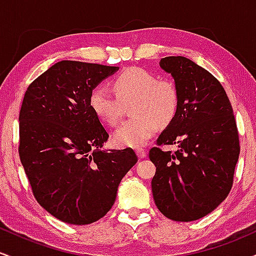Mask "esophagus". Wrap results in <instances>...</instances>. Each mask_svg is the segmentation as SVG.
I'll use <instances>...</instances> for the list:
<instances>
[{
    "instance_id": "esophagus-1",
    "label": "esophagus",
    "mask_w": 256,
    "mask_h": 256,
    "mask_svg": "<svg viewBox=\"0 0 256 256\" xmlns=\"http://www.w3.org/2000/svg\"><path fill=\"white\" fill-rule=\"evenodd\" d=\"M136 152H137V156L140 158H146V152L144 150V149H142V148L137 149Z\"/></svg>"
}]
</instances>
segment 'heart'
Instances as JSON below:
<instances>
[{
	"instance_id": "obj_1",
	"label": "heart",
	"mask_w": 256,
	"mask_h": 256,
	"mask_svg": "<svg viewBox=\"0 0 256 256\" xmlns=\"http://www.w3.org/2000/svg\"><path fill=\"white\" fill-rule=\"evenodd\" d=\"M114 95L102 86L91 90L89 107L108 126H116L122 118V104L134 101V118L122 124L114 134L116 146L138 148L167 126L177 116L179 91L170 79H158L142 67H128L112 80Z\"/></svg>"
}]
</instances>
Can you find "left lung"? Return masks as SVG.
Returning <instances> with one entry per match:
<instances>
[{
  "label": "left lung",
  "instance_id": "obj_1",
  "mask_svg": "<svg viewBox=\"0 0 256 256\" xmlns=\"http://www.w3.org/2000/svg\"><path fill=\"white\" fill-rule=\"evenodd\" d=\"M160 67L179 91L177 116L149 150L156 172L152 179L155 204L166 218L192 222L210 214L234 184L240 137L234 110L220 82L190 58L167 56ZM178 150L165 152L164 145Z\"/></svg>",
  "mask_w": 256,
  "mask_h": 256
}]
</instances>
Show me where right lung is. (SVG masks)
I'll return each mask as SVG.
<instances>
[{
  "instance_id": "obj_1",
  "label": "right lung",
  "mask_w": 256,
  "mask_h": 256,
  "mask_svg": "<svg viewBox=\"0 0 256 256\" xmlns=\"http://www.w3.org/2000/svg\"><path fill=\"white\" fill-rule=\"evenodd\" d=\"M119 67L64 60L28 85L19 114V156L34 198L73 225L98 222L137 162L131 148L102 150L110 134L89 95Z\"/></svg>"
}]
</instances>
